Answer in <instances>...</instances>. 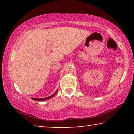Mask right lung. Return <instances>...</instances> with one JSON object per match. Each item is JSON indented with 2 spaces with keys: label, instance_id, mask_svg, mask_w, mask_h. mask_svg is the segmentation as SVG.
<instances>
[{
  "label": "right lung",
  "instance_id": "1",
  "mask_svg": "<svg viewBox=\"0 0 134 134\" xmlns=\"http://www.w3.org/2000/svg\"><path fill=\"white\" fill-rule=\"evenodd\" d=\"M57 92H58V90H57V91L54 93L53 95H51V96H50L45 97V98H32V100H35V101H42V100H48V99L52 98V97L55 96L57 93Z\"/></svg>",
  "mask_w": 134,
  "mask_h": 134
}]
</instances>
